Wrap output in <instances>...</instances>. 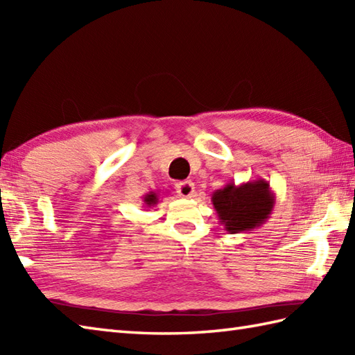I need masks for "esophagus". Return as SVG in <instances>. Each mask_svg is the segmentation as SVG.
I'll return each instance as SVG.
<instances>
[{"label": "esophagus", "mask_w": 355, "mask_h": 355, "mask_svg": "<svg viewBox=\"0 0 355 355\" xmlns=\"http://www.w3.org/2000/svg\"><path fill=\"white\" fill-rule=\"evenodd\" d=\"M177 192L180 197L183 198H191L195 192V186L191 180H184V182L177 183Z\"/></svg>", "instance_id": "34e87169"}]
</instances>
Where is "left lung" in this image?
Returning a JSON list of instances; mask_svg holds the SVG:
<instances>
[{"instance_id": "left-lung-1", "label": "left lung", "mask_w": 355, "mask_h": 355, "mask_svg": "<svg viewBox=\"0 0 355 355\" xmlns=\"http://www.w3.org/2000/svg\"><path fill=\"white\" fill-rule=\"evenodd\" d=\"M275 193L263 178L227 183L212 193L218 220L229 233L248 232L266 223L275 207Z\"/></svg>"}]
</instances>
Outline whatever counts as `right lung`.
<instances>
[{"label":"right lung","mask_w":355,"mask_h":355,"mask_svg":"<svg viewBox=\"0 0 355 355\" xmlns=\"http://www.w3.org/2000/svg\"><path fill=\"white\" fill-rule=\"evenodd\" d=\"M158 202V195H157V192H148L145 197H143V206H145L146 209L148 207H154L155 205Z\"/></svg>","instance_id":"right-lung-1"}]
</instances>
